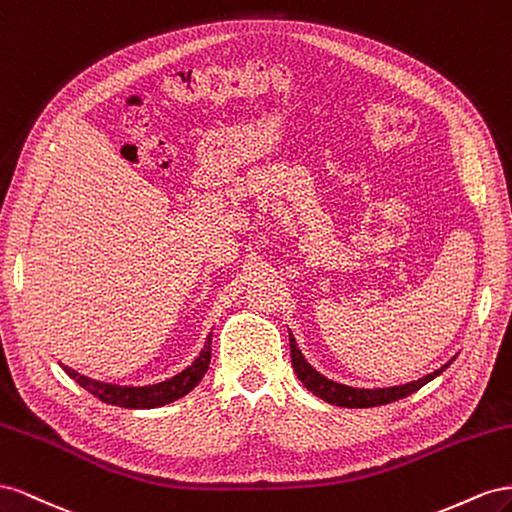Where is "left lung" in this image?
Returning a JSON list of instances; mask_svg holds the SVG:
<instances>
[{
    "instance_id": "8db88e82",
    "label": "left lung",
    "mask_w": 512,
    "mask_h": 512,
    "mask_svg": "<svg viewBox=\"0 0 512 512\" xmlns=\"http://www.w3.org/2000/svg\"><path fill=\"white\" fill-rule=\"evenodd\" d=\"M289 347H291V367H294L296 375L300 382L306 386V390H311L315 397L324 399L326 403L339 405V407H375V405H386L392 401H399L410 397L412 392L420 390L427 382H431L433 377L440 375L444 369H448V364H444L442 369H437L425 377L416 379V382L403 384V386H392V388H373V390H364V388H352V386H343L332 382V379L319 375L309 362L304 360L300 354V349L296 345L294 334L289 332Z\"/></svg>"
}]
</instances>
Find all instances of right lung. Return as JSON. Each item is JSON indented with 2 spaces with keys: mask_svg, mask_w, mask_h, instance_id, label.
Wrapping results in <instances>:
<instances>
[{
  "mask_svg": "<svg viewBox=\"0 0 512 512\" xmlns=\"http://www.w3.org/2000/svg\"><path fill=\"white\" fill-rule=\"evenodd\" d=\"M210 345H212V332L208 334L206 345H203L201 354L197 356V360L186 367L182 373L173 375L171 379H165L160 384H152V386H115V384H105V382H96V379L85 377L77 371H72L68 367L62 369L75 379L79 386H83L87 392H92L94 397H98L100 401L111 403V405H120V407H130V410H143V407H158V405H167L175 399L184 397V394L191 392L199 382L201 377L206 375L208 367H210Z\"/></svg>",
  "mask_w": 512,
  "mask_h": 512,
  "instance_id": "right-lung-1",
  "label": "right lung"
}]
</instances>
